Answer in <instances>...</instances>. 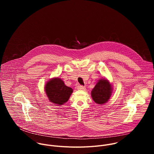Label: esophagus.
<instances>
[{
  "label": "esophagus",
  "instance_id": "34e87169",
  "mask_svg": "<svg viewBox=\"0 0 154 154\" xmlns=\"http://www.w3.org/2000/svg\"><path fill=\"white\" fill-rule=\"evenodd\" d=\"M85 88H86L85 86H84L83 85H79L77 86V89L79 90H85Z\"/></svg>",
  "mask_w": 154,
  "mask_h": 154
}]
</instances>
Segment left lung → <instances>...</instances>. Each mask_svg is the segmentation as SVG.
<instances>
[{
    "mask_svg": "<svg viewBox=\"0 0 154 154\" xmlns=\"http://www.w3.org/2000/svg\"><path fill=\"white\" fill-rule=\"evenodd\" d=\"M112 86L108 80L102 79L99 80L91 91L93 100L97 104L106 103L112 94Z\"/></svg>",
    "mask_w": 154,
    "mask_h": 154,
    "instance_id": "left-lung-1",
    "label": "left lung"
}]
</instances>
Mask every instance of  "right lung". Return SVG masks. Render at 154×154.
Wrapping results in <instances>:
<instances>
[{
    "label": "right lung",
    "instance_id": "add662e5",
    "mask_svg": "<svg viewBox=\"0 0 154 154\" xmlns=\"http://www.w3.org/2000/svg\"><path fill=\"white\" fill-rule=\"evenodd\" d=\"M45 91L49 100L59 105L66 102L73 91L71 88L66 86L63 81L58 78L52 79L47 82Z\"/></svg>",
    "mask_w": 154,
    "mask_h": 154
}]
</instances>
